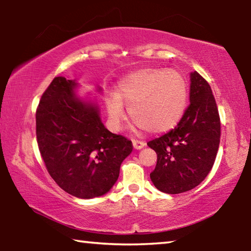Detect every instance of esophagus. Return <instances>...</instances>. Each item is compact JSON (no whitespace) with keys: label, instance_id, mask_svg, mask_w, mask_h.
I'll return each instance as SVG.
<instances>
[{"label":"esophagus","instance_id":"obj_1","mask_svg":"<svg viewBox=\"0 0 251 251\" xmlns=\"http://www.w3.org/2000/svg\"><path fill=\"white\" fill-rule=\"evenodd\" d=\"M146 144L142 142V141H136V139H133V146L135 150H142V148L145 147Z\"/></svg>","mask_w":251,"mask_h":251}]
</instances>
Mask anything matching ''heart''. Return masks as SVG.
<instances>
[{
  "label": "heart",
  "instance_id": "1",
  "mask_svg": "<svg viewBox=\"0 0 251 251\" xmlns=\"http://www.w3.org/2000/svg\"><path fill=\"white\" fill-rule=\"evenodd\" d=\"M136 125L151 134L164 133L175 127L184 115L187 84L180 73L173 70L145 69L126 76L117 93L106 100V112L113 130L122 127L126 108Z\"/></svg>",
  "mask_w": 251,
  "mask_h": 251
}]
</instances>
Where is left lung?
Listing matches in <instances>:
<instances>
[{
    "mask_svg": "<svg viewBox=\"0 0 251 251\" xmlns=\"http://www.w3.org/2000/svg\"><path fill=\"white\" fill-rule=\"evenodd\" d=\"M190 104L175 128L147 145L157 154L151 174L160 192L180 194L195 188L211 171L220 142L217 104L207 80L190 73Z\"/></svg>",
    "mask_w": 251,
    "mask_h": 251,
    "instance_id": "left-lung-1",
    "label": "left lung"
}]
</instances>
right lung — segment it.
Segmentation results:
<instances>
[{
	"label": "right lung",
	"instance_id": "1",
	"mask_svg": "<svg viewBox=\"0 0 251 251\" xmlns=\"http://www.w3.org/2000/svg\"><path fill=\"white\" fill-rule=\"evenodd\" d=\"M77 87L63 76L52 80L36 110V138L55 182L72 196L91 199L112 189L133 144L105 128L99 106L80 99Z\"/></svg>",
	"mask_w": 251,
	"mask_h": 251
}]
</instances>
